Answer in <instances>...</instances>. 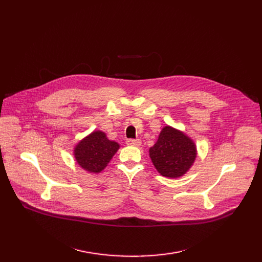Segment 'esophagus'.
<instances>
[{"label":"esophagus","instance_id":"1","mask_svg":"<svg viewBox=\"0 0 262 262\" xmlns=\"http://www.w3.org/2000/svg\"><path fill=\"white\" fill-rule=\"evenodd\" d=\"M127 145H132V146H140L141 145V141L139 139H128L126 141Z\"/></svg>","mask_w":262,"mask_h":262}]
</instances>
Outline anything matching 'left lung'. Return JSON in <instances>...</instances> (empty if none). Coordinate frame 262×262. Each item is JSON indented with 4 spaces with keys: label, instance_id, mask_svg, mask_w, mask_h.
<instances>
[{
    "label": "left lung",
    "instance_id": "left-lung-1",
    "mask_svg": "<svg viewBox=\"0 0 262 262\" xmlns=\"http://www.w3.org/2000/svg\"><path fill=\"white\" fill-rule=\"evenodd\" d=\"M149 157L156 170L169 178L186 174L196 158V146L183 132L163 127L158 140L149 148Z\"/></svg>",
    "mask_w": 262,
    "mask_h": 262
}]
</instances>
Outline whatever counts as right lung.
Returning a JSON list of instances; mask_svg holds the SVG:
<instances>
[{
	"label": "right lung",
	"instance_id": "1",
	"mask_svg": "<svg viewBox=\"0 0 262 262\" xmlns=\"http://www.w3.org/2000/svg\"><path fill=\"white\" fill-rule=\"evenodd\" d=\"M119 147V143L109 140L104 132L95 130L76 144L74 157L84 170L100 173L106 168Z\"/></svg>",
	"mask_w": 262,
	"mask_h": 262
}]
</instances>
